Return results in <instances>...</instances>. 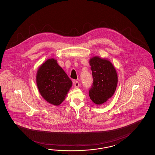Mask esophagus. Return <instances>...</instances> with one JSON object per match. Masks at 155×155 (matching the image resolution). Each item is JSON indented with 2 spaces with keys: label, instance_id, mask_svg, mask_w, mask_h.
I'll use <instances>...</instances> for the list:
<instances>
[{
  "label": "esophagus",
  "instance_id": "esophagus-1",
  "mask_svg": "<svg viewBox=\"0 0 155 155\" xmlns=\"http://www.w3.org/2000/svg\"><path fill=\"white\" fill-rule=\"evenodd\" d=\"M79 86V83L78 81H76L74 82V87H78Z\"/></svg>",
  "mask_w": 155,
  "mask_h": 155
}]
</instances>
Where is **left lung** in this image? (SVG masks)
I'll use <instances>...</instances> for the list:
<instances>
[{
    "instance_id": "left-lung-1",
    "label": "left lung",
    "mask_w": 155,
    "mask_h": 155,
    "mask_svg": "<svg viewBox=\"0 0 155 155\" xmlns=\"http://www.w3.org/2000/svg\"><path fill=\"white\" fill-rule=\"evenodd\" d=\"M93 77V84L89 96L94 104L101 105L114 94L117 87L118 76L113 64L107 59L94 56L90 59Z\"/></svg>"
}]
</instances>
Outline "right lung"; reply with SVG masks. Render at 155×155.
<instances>
[{"instance_id": "add662e5", "label": "right lung", "mask_w": 155, "mask_h": 155, "mask_svg": "<svg viewBox=\"0 0 155 155\" xmlns=\"http://www.w3.org/2000/svg\"><path fill=\"white\" fill-rule=\"evenodd\" d=\"M36 83L44 99L56 106L63 102L72 85L71 79L54 58L48 59L39 68Z\"/></svg>"}]
</instances>
